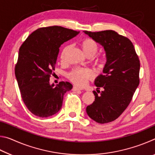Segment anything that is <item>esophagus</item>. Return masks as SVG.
<instances>
[{
	"label": "esophagus",
	"mask_w": 155,
	"mask_h": 155,
	"mask_svg": "<svg viewBox=\"0 0 155 155\" xmlns=\"http://www.w3.org/2000/svg\"><path fill=\"white\" fill-rule=\"evenodd\" d=\"M72 90H73V91H79V90H82V89L78 87H77V86H73Z\"/></svg>",
	"instance_id": "1"
}]
</instances>
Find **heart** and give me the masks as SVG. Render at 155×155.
<instances>
[{
	"instance_id": "1",
	"label": "heart",
	"mask_w": 155,
	"mask_h": 155,
	"mask_svg": "<svg viewBox=\"0 0 155 155\" xmlns=\"http://www.w3.org/2000/svg\"><path fill=\"white\" fill-rule=\"evenodd\" d=\"M81 48L84 53L87 57H93L98 51V45L95 41L91 39H83L81 43ZM70 49V46L68 45L63 48L60 55V59L64 62L66 59V55ZM105 59L103 57L99 56L94 61V65L97 69L102 70L104 67ZM94 77L92 70L89 68H74L68 73L69 79L76 85L83 86L87 83V81Z\"/></svg>"
}]
</instances>
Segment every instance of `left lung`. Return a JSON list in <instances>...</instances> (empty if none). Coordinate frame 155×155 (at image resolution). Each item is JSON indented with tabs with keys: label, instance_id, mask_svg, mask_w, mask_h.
<instances>
[{
	"label": "left lung",
	"instance_id": "obj_1",
	"mask_svg": "<svg viewBox=\"0 0 155 155\" xmlns=\"http://www.w3.org/2000/svg\"><path fill=\"white\" fill-rule=\"evenodd\" d=\"M84 33L104 47L107 57L104 74L94 82L100 94L93 91L95 101L86 111L100 124L111 122L127 108L140 84V59L129 39L115 31Z\"/></svg>",
	"mask_w": 155,
	"mask_h": 155
}]
</instances>
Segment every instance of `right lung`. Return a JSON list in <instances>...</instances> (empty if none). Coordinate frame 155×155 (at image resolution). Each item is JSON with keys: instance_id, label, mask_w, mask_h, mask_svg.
Segmentation results:
<instances>
[{"instance_id": "right-lung-1", "label": "right lung", "mask_w": 155, "mask_h": 155, "mask_svg": "<svg viewBox=\"0 0 155 155\" xmlns=\"http://www.w3.org/2000/svg\"><path fill=\"white\" fill-rule=\"evenodd\" d=\"M79 33V31L59 26L41 27L28 35L19 49L15 75L21 97L33 115L47 117L61 108L65 92L72 85L61 81L55 87L51 85L55 64L62 44Z\"/></svg>"}]
</instances>
